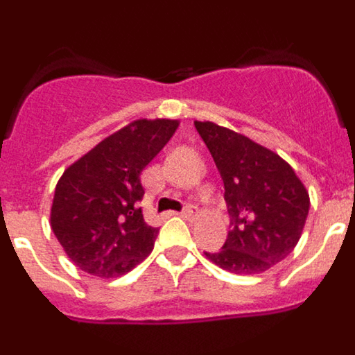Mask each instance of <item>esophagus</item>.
Returning <instances> with one entry per match:
<instances>
[{
	"instance_id": "esophagus-1",
	"label": "esophagus",
	"mask_w": 355,
	"mask_h": 355,
	"mask_svg": "<svg viewBox=\"0 0 355 355\" xmlns=\"http://www.w3.org/2000/svg\"><path fill=\"white\" fill-rule=\"evenodd\" d=\"M197 215H199V208H197V206H187V208L181 211V216H183V218H193V216Z\"/></svg>"
}]
</instances>
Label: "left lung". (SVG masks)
I'll list each match as a JSON object with an SVG mask.
<instances>
[{"label": "left lung", "instance_id": "obj_1", "mask_svg": "<svg viewBox=\"0 0 355 355\" xmlns=\"http://www.w3.org/2000/svg\"><path fill=\"white\" fill-rule=\"evenodd\" d=\"M224 181L231 231L209 261L254 275L283 261L299 243L309 193L291 165L245 135L209 121L193 122Z\"/></svg>", "mask_w": 355, "mask_h": 355}]
</instances>
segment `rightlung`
Instances as JSON below:
<instances>
[{"label":"right lung","instance_id":"add662e5","mask_svg":"<svg viewBox=\"0 0 355 355\" xmlns=\"http://www.w3.org/2000/svg\"><path fill=\"white\" fill-rule=\"evenodd\" d=\"M178 126L174 119L133 121L65 168L49 224L80 270L119 277L149 256L158 227L147 224L139 208L140 175Z\"/></svg>","mask_w":355,"mask_h":355}]
</instances>
